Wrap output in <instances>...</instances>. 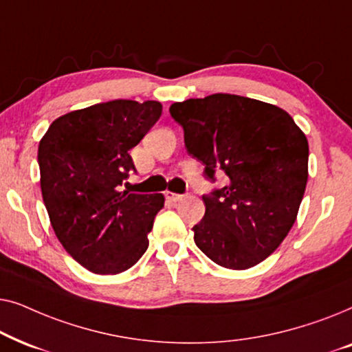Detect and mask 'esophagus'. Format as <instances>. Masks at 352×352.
Masks as SVG:
<instances>
[{
  "label": "esophagus",
  "mask_w": 352,
  "mask_h": 352,
  "mask_svg": "<svg viewBox=\"0 0 352 352\" xmlns=\"http://www.w3.org/2000/svg\"><path fill=\"white\" fill-rule=\"evenodd\" d=\"M165 197H166V200L168 201H179V200H182V195H179V194H173V192H165Z\"/></svg>",
  "instance_id": "1"
}]
</instances>
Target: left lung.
<instances>
[{
	"mask_svg": "<svg viewBox=\"0 0 352 352\" xmlns=\"http://www.w3.org/2000/svg\"><path fill=\"white\" fill-rule=\"evenodd\" d=\"M187 152L206 179L229 184L204 195L195 245L219 266L242 271L264 261L295 224L307 182L305 133L277 105L235 94L187 99L170 107Z\"/></svg>",
	"mask_w": 352,
	"mask_h": 352,
	"instance_id": "obj_1",
	"label": "left lung"
}]
</instances>
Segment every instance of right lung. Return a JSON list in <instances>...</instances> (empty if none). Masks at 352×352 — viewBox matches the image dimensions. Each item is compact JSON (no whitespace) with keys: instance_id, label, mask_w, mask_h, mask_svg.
<instances>
[{"instance_id":"obj_1","label":"right lung","mask_w":352,"mask_h":352,"mask_svg":"<svg viewBox=\"0 0 352 352\" xmlns=\"http://www.w3.org/2000/svg\"><path fill=\"white\" fill-rule=\"evenodd\" d=\"M162 115L157 100L117 99L51 123L38 146L43 201L67 253L94 274H120L148 247L162 194H129V151Z\"/></svg>"}]
</instances>
